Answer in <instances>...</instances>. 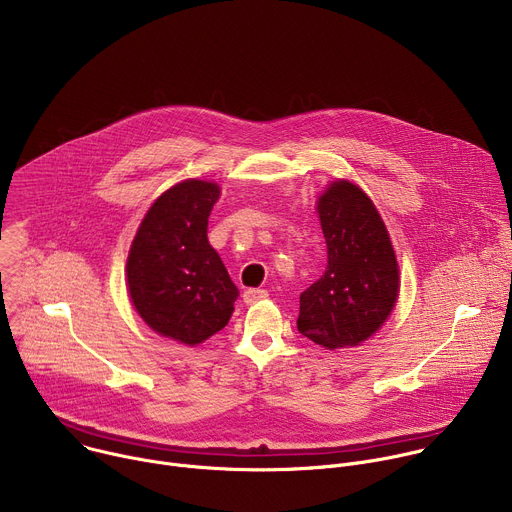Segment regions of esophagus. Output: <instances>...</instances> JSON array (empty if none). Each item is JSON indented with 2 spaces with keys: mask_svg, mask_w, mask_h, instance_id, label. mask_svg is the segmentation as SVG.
I'll list each match as a JSON object with an SVG mask.
<instances>
[{
  "mask_svg": "<svg viewBox=\"0 0 512 512\" xmlns=\"http://www.w3.org/2000/svg\"><path fill=\"white\" fill-rule=\"evenodd\" d=\"M263 298H267V291L265 289H245V294H243V302L245 304H255V302H259V300H263Z\"/></svg>",
  "mask_w": 512,
  "mask_h": 512,
  "instance_id": "obj_1",
  "label": "esophagus"
}]
</instances>
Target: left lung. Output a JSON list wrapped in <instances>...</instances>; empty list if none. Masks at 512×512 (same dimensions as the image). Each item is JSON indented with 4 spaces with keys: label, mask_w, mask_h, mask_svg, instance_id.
Masks as SVG:
<instances>
[{
    "label": "left lung",
    "mask_w": 512,
    "mask_h": 512,
    "mask_svg": "<svg viewBox=\"0 0 512 512\" xmlns=\"http://www.w3.org/2000/svg\"><path fill=\"white\" fill-rule=\"evenodd\" d=\"M316 210L328 265L302 291L298 330L326 350L352 348L379 332L397 304V255L375 202L358 184L330 182Z\"/></svg>",
    "instance_id": "left-lung-1"
}]
</instances>
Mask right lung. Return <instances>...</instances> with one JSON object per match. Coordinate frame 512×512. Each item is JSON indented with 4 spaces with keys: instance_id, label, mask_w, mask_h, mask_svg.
I'll return each mask as SVG.
<instances>
[{
    "instance_id": "obj_1",
    "label": "right lung",
    "mask_w": 512,
    "mask_h": 512,
    "mask_svg": "<svg viewBox=\"0 0 512 512\" xmlns=\"http://www.w3.org/2000/svg\"><path fill=\"white\" fill-rule=\"evenodd\" d=\"M221 198L212 180L188 178L162 192L131 241L125 281L137 316L156 334L196 346L223 330L239 298L206 237Z\"/></svg>"
}]
</instances>
